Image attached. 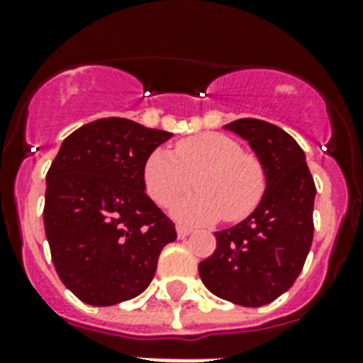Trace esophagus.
Segmentation results:
<instances>
[{
    "mask_svg": "<svg viewBox=\"0 0 363 363\" xmlns=\"http://www.w3.org/2000/svg\"><path fill=\"white\" fill-rule=\"evenodd\" d=\"M190 232H192V230H190V228H186V226H181V224H179V226H177V235H179V238H186V235H190Z\"/></svg>",
    "mask_w": 363,
    "mask_h": 363,
    "instance_id": "esophagus-1",
    "label": "esophagus"
}]
</instances>
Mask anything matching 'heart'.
I'll return each mask as SVG.
<instances>
[{
  "mask_svg": "<svg viewBox=\"0 0 363 363\" xmlns=\"http://www.w3.org/2000/svg\"><path fill=\"white\" fill-rule=\"evenodd\" d=\"M192 179L198 190L175 205V216L184 222L241 220L258 207L267 184L258 156L222 133L181 139L173 154L158 148L143 167L145 188L160 207L179 199Z\"/></svg>",
  "mask_w": 363,
  "mask_h": 363,
  "instance_id": "heart-1",
  "label": "heart"
}]
</instances>
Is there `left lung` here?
<instances>
[{
    "instance_id": "left-lung-1",
    "label": "left lung",
    "mask_w": 363,
    "mask_h": 363,
    "mask_svg": "<svg viewBox=\"0 0 363 363\" xmlns=\"http://www.w3.org/2000/svg\"><path fill=\"white\" fill-rule=\"evenodd\" d=\"M224 128L248 141L267 184L245 220L215 233V252L199 262V277L218 298L262 307L286 292L303 269L315 232V181L301 147L279 125L239 118Z\"/></svg>"
}]
</instances>
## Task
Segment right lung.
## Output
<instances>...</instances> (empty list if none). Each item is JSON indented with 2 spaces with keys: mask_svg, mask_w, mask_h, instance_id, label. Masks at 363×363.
<instances>
[{
  "mask_svg": "<svg viewBox=\"0 0 363 363\" xmlns=\"http://www.w3.org/2000/svg\"><path fill=\"white\" fill-rule=\"evenodd\" d=\"M173 133L99 118L65 137L47 173L45 233L77 298L107 307L147 290L175 224L145 194L143 167Z\"/></svg>",
  "mask_w": 363,
  "mask_h": 363,
  "instance_id": "1",
  "label": "right lung"
}]
</instances>
